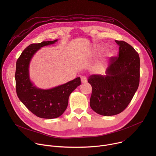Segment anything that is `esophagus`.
Returning <instances> with one entry per match:
<instances>
[{"instance_id":"esophagus-1","label":"esophagus","mask_w":156,"mask_h":156,"mask_svg":"<svg viewBox=\"0 0 156 156\" xmlns=\"http://www.w3.org/2000/svg\"><path fill=\"white\" fill-rule=\"evenodd\" d=\"M81 83H86V81H87V79H86V76H83L81 78Z\"/></svg>"}]
</instances>
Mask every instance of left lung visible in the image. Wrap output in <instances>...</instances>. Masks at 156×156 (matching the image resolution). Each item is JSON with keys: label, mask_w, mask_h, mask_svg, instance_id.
I'll return each instance as SVG.
<instances>
[{"label": "left lung", "mask_w": 156, "mask_h": 156, "mask_svg": "<svg viewBox=\"0 0 156 156\" xmlns=\"http://www.w3.org/2000/svg\"><path fill=\"white\" fill-rule=\"evenodd\" d=\"M118 56L111 57L106 75H92L87 81L92 86L90 106L96 113L111 116L127 107L140 83V59L138 53L123 41H117Z\"/></svg>", "instance_id": "left-lung-1"}]
</instances>
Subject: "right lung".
<instances>
[{"label":"right lung","instance_id":"1","mask_svg":"<svg viewBox=\"0 0 156 156\" xmlns=\"http://www.w3.org/2000/svg\"><path fill=\"white\" fill-rule=\"evenodd\" d=\"M57 40L31 44L22 52L16 63V92L19 99L38 117L55 119L60 117L68 105L70 94L81 84L80 77L51 90H44L33 86L29 78V63L34 54L41 48Z\"/></svg>","mask_w":156,"mask_h":156}]
</instances>
